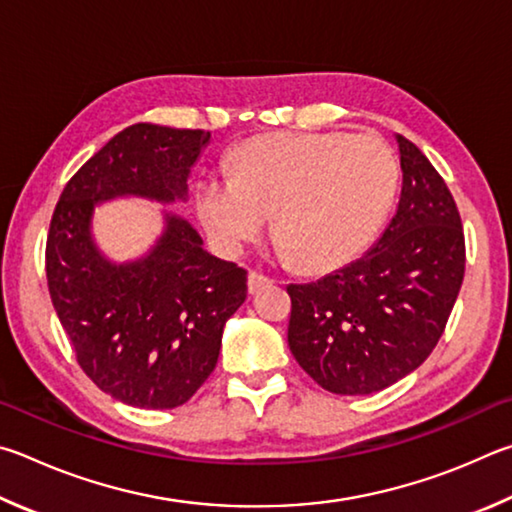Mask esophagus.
Masks as SVG:
<instances>
[{
	"label": "esophagus",
	"mask_w": 512,
	"mask_h": 512,
	"mask_svg": "<svg viewBox=\"0 0 512 512\" xmlns=\"http://www.w3.org/2000/svg\"><path fill=\"white\" fill-rule=\"evenodd\" d=\"M272 283V279L270 276H265V274H261V272H249V276H247V288H249V294H256V292H261L265 285H270Z\"/></svg>",
	"instance_id": "1"
}]
</instances>
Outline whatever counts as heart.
<instances>
[{
    "instance_id": "b5f03b06",
    "label": "heart",
    "mask_w": 512,
    "mask_h": 512,
    "mask_svg": "<svg viewBox=\"0 0 512 512\" xmlns=\"http://www.w3.org/2000/svg\"><path fill=\"white\" fill-rule=\"evenodd\" d=\"M398 173L393 150L373 134H265L236 152L233 177L197 184V213L227 251L256 240L274 215L281 258L326 272L369 247L396 200Z\"/></svg>"
}]
</instances>
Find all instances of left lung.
Masks as SVG:
<instances>
[{
  "label": "left lung",
  "mask_w": 512,
  "mask_h": 512,
  "mask_svg": "<svg viewBox=\"0 0 512 512\" xmlns=\"http://www.w3.org/2000/svg\"><path fill=\"white\" fill-rule=\"evenodd\" d=\"M398 211L380 240L315 283L288 285V344L319 387L366 396L416 371L441 339L465 274L461 215L414 143L396 134Z\"/></svg>",
  "instance_id": "left-lung-1"
}]
</instances>
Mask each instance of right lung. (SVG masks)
<instances>
[{
  "label": "right lung",
  "instance_id": "add662e5",
  "mask_svg": "<svg viewBox=\"0 0 512 512\" xmlns=\"http://www.w3.org/2000/svg\"><path fill=\"white\" fill-rule=\"evenodd\" d=\"M211 132L134 123L69 179L47 236L53 308L80 369L125 405L175 409L218 364L222 330L247 299V272L202 245L191 222L164 213L146 256L112 263L92 238L94 206L114 197H188Z\"/></svg>",
  "mask_w": 512,
  "mask_h": 512
}]
</instances>
